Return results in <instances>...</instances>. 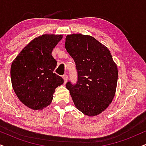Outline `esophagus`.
I'll use <instances>...</instances> for the list:
<instances>
[{
  "mask_svg": "<svg viewBox=\"0 0 146 146\" xmlns=\"http://www.w3.org/2000/svg\"><path fill=\"white\" fill-rule=\"evenodd\" d=\"M62 78H63V79H64V83H65V84H66V82H67V79H68L67 75H62Z\"/></svg>",
  "mask_w": 146,
  "mask_h": 146,
  "instance_id": "obj_1",
  "label": "esophagus"
}]
</instances>
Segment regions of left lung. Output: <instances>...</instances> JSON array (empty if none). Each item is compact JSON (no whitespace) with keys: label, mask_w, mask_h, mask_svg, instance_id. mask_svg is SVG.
<instances>
[{"label":"left lung","mask_w":146,"mask_h":146,"mask_svg":"<svg viewBox=\"0 0 146 146\" xmlns=\"http://www.w3.org/2000/svg\"><path fill=\"white\" fill-rule=\"evenodd\" d=\"M65 48L76 64L77 82H68L75 106L89 117L104 111L112 102L117 89V66L107 47L94 37L67 35Z\"/></svg>","instance_id":"obj_1"}]
</instances>
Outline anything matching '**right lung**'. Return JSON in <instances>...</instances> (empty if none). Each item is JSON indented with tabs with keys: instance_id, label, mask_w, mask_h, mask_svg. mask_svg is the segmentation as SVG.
<instances>
[{
	"instance_id": "obj_1",
	"label": "right lung",
	"mask_w": 146,
	"mask_h": 146,
	"mask_svg": "<svg viewBox=\"0 0 146 146\" xmlns=\"http://www.w3.org/2000/svg\"><path fill=\"white\" fill-rule=\"evenodd\" d=\"M62 35L44 34L32 40L13 61L11 78L13 90L24 105L42 110L50 104L55 89L64 83L54 73L56 60L52 52Z\"/></svg>"
}]
</instances>
